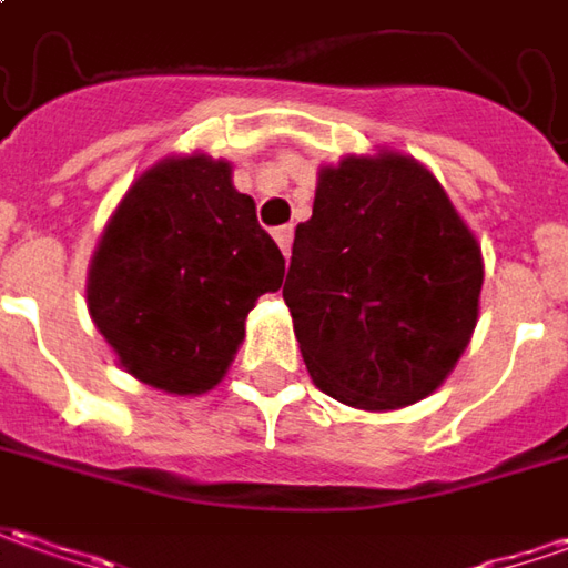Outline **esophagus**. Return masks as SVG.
I'll use <instances>...</instances> for the list:
<instances>
[{"mask_svg":"<svg viewBox=\"0 0 568 568\" xmlns=\"http://www.w3.org/2000/svg\"><path fill=\"white\" fill-rule=\"evenodd\" d=\"M292 226H280L276 233H273V239H276V245H280V252L288 257V252H292Z\"/></svg>","mask_w":568,"mask_h":568,"instance_id":"34e87169","label":"esophagus"}]
</instances>
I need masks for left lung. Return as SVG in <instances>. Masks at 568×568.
<instances>
[{
  "label": "left lung",
  "mask_w": 568,
  "mask_h": 568,
  "mask_svg": "<svg viewBox=\"0 0 568 568\" xmlns=\"http://www.w3.org/2000/svg\"><path fill=\"white\" fill-rule=\"evenodd\" d=\"M481 276L476 235L419 161L348 154L320 171L283 298L320 392L357 410H397L457 366Z\"/></svg>",
  "instance_id": "left-lung-1"
}]
</instances>
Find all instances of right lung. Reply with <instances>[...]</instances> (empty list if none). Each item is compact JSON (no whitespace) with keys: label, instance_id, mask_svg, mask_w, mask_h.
<instances>
[{"label":"right lung","instance_id":"obj_1","mask_svg":"<svg viewBox=\"0 0 568 568\" xmlns=\"http://www.w3.org/2000/svg\"><path fill=\"white\" fill-rule=\"evenodd\" d=\"M283 273L230 161L195 152L158 161L123 195L92 254L87 304L130 376L204 395L233 364L254 301Z\"/></svg>","mask_w":568,"mask_h":568}]
</instances>
